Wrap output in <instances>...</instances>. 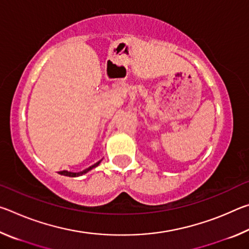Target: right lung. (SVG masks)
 <instances>
[{"label": "right lung", "mask_w": 249, "mask_h": 249, "mask_svg": "<svg viewBox=\"0 0 249 249\" xmlns=\"http://www.w3.org/2000/svg\"><path fill=\"white\" fill-rule=\"evenodd\" d=\"M101 161H102V159L99 160L98 162H95L94 165H92L91 167L87 168V169H84V170H82V171H79V172H71V171H68V170H64V171H59L58 174L61 175V176H67V177H79V176H82V175H84V174H87V172H89L90 170L93 169V168L98 167V166L100 165V163H101Z\"/></svg>", "instance_id": "1"}]
</instances>
